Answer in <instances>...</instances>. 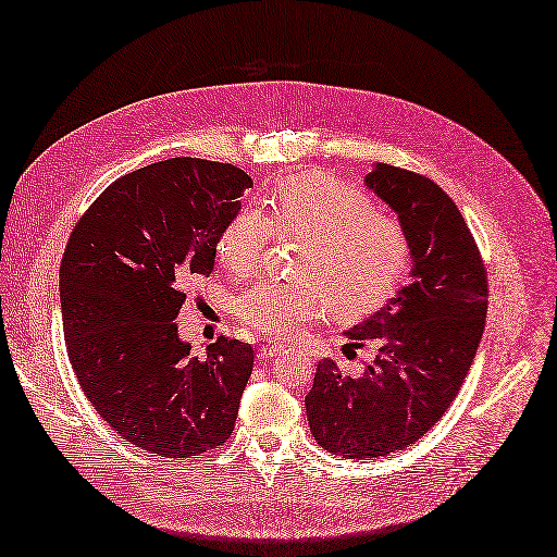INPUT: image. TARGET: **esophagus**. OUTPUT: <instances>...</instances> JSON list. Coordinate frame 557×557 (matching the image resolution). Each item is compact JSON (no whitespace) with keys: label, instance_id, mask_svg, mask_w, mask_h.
<instances>
[{"label":"esophagus","instance_id":"obj_1","mask_svg":"<svg viewBox=\"0 0 557 557\" xmlns=\"http://www.w3.org/2000/svg\"><path fill=\"white\" fill-rule=\"evenodd\" d=\"M282 350H284V346H280V344H265L259 350V360H273V358H277Z\"/></svg>","mask_w":557,"mask_h":557}]
</instances>
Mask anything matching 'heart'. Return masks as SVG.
<instances>
[{"instance_id": "b5f03b06", "label": "heart", "mask_w": 557, "mask_h": 557, "mask_svg": "<svg viewBox=\"0 0 557 557\" xmlns=\"http://www.w3.org/2000/svg\"><path fill=\"white\" fill-rule=\"evenodd\" d=\"M270 219L239 209L223 225L216 256L233 277L261 268L270 239L304 237L298 282H261L237 298V318L270 338H292L330 312L358 315L381 306L409 265L403 223L376 211L374 199L326 174H298L270 195Z\"/></svg>"}]
</instances>
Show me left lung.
I'll list each match as a JSON object with an SVG mask.
<instances>
[{"label": "left lung", "instance_id": "obj_1", "mask_svg": "<svg viewBox=\"0 0 557 557\" xmlns=\"http://www.w3.org/2000/svg\"><path fill=\"white\" fill-rule=\"evenodd\" d=\"M409 237L411 282L346 336L374 362L346 376L318 364L306 414L318 445L346 459L405 449L445 417L475 360L487 318V270L451 197L414 171L374 164L364 176Z\"/></svg>", "mask_w": 557, "mask_h": 557}]
</instances>
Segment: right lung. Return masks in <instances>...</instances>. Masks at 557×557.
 I'll use <instances>...</instances> for the list:
<instances>
[{"label":"right lung","instance_id":"right-lung-1","mask_svg":"<svg viewBox=\"0 0 557 557\" xmlns=\"http://www.w3.org/2000/svg\"><path fill=\"white\" fill-rule=\"evenodd\" d=\"M251 185L242 169L197 157L148 164L108 185L67 239L70 364L112 431L150 454L197 459L235 428L253 348L221 336L193 358L174 320Z\"/></svg>","mask_w":557,"mask_h":557}]
</instances>
